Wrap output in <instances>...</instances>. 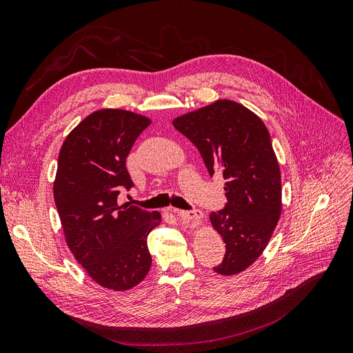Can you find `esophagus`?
<instances>
[{
	"label": "esophagus",
	"instance_id": "obj_1",
	"mask_svg": "<svg viewBox=\"0 0 353 353\" xmlns=\"http://www.w3.org/2000/svg\"><path fill=\"white\" fill-rule=\"evenodd\" d=\"M176 214L181 218L188 221V223L192 225V227H198L201 224V219L203 216L202 211L199 210H193V211H176Z\"/></svg>",
	"mask_w": 353,
	"mask_h": 353
}]
</instances>
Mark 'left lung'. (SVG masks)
Listing matches in <instances>:
<instances>
[{
    "instance_id": "1",
    "label": "left lung",
    "mask_w": 353,
    "mask_h": 353,
    "mask_svg": "<svg viewBox=\"0 0 353 353\" xmlns=\"http://www.w3.org/2000/svg\"><path fill=\"white\" fill-rule=\"evenodd\" d=\"M202 155L211 176L225 180L227 203L210 218L225 243V256L214 270L237 275L263 253L282 211L281 172L265 123L231 100L173 121Z\"/></svg>"
}]
</instances>
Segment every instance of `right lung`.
<instances>
[{
	"instance_id": "add662e5",
	"label": "right lung",
	"mask_w": 353,
	"mask_h": 353,
	"mask_svg": "<svg viewBox=\"0 0 353 353\" xmlns=\"http://www.w3.org/2000/svg\"><path fill=\"white\" fill-rule=\"evenodd\" d=\"M150 123L128 110H97L71 130L58 157L54 198L65 240L90 278L113 291L147 276V237L161 223L157 211L117 203L134 186L126 157Z\"/></svg>"
}]
</instances>
